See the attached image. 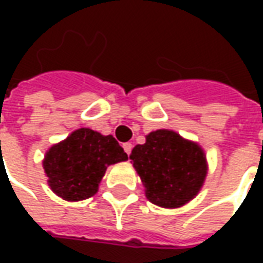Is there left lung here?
I'll list each match as a JSON object with an SVG mask.
<instances>
[{
	"instance_id": "1",
	"label": "left lung",
	"mask_w": 263,
	"mask_h": 263,
	"mask_svg": "<svg viewBox=\"0 0 263 263\" xmlns=\"http://www.w3.org/2000/svg\"><path fill=\"white\" fill-rule=\"evenodd\" d=\"M128 160L112 135L79 128L46 151L43 169L49 187L66 201H80L98 192L107 167Z\"/></svg>"
}]
</instances>
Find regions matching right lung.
I'll list each match as a JSON object with an SVG mask.
<instances>
[{
	"mask_svg": "<svg viewBox=\"0 0 263 263\" xmlns=\"http://www.w3.org/2000/svg\"><path fill=\"white\" fill-rule=\"evenodd\" d=\"M129 159L151 203L179 209L193 200L207 176V159L198 143L172 129H156L132 149Z\"/></svg>",
	"mask_w": 263,
	"mask_h": 263,
	"instance_id": "right-lung-1",
	"label": "right lung"
}]
</instances>
